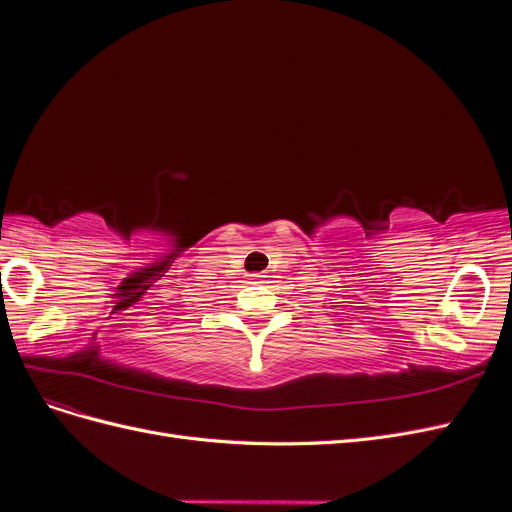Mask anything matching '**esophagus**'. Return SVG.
Here are the masks:
<instances>
[{
	"label": "esophagus",
	"mask_w": 512,
	"mask_h": 512,
	"mask_svg": "<svg viewBox=\"0 0 512 512\" xmlns=\"http://www.w3.org/2000/svg\"><path fill=\"white\" fill-rule=\"evenodd\" d=\"M265 277L267 275H262V273H250V275H247V280H250V284H262V282H265Z\"/></svg>",
	"instance_id": "obj_1"
}]
</instances>
